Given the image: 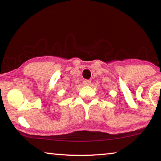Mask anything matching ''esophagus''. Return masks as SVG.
<instances>
[{
  "label": "esophagus",
  "instance_id": "1",
  "mask_svg": "<svg viewBox=\"0 0 161 161\" xmlns=\"http://www.w3.org/2000/svg\"><path fill=\"white\" fill-rule=\"evenodd\" d=\"M83 84L84 85H86V86H89L91 84V80H84L83 81Z\"/></svg>",
  "mask_w": 161,
  "mask_h": 161
}]
</instances>
